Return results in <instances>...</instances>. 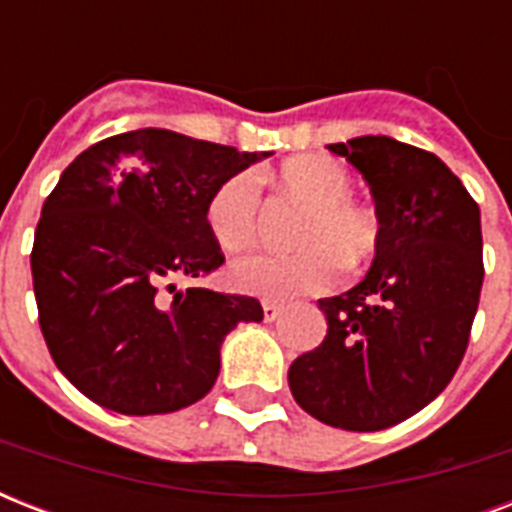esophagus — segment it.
Instances as JSON below:
<instances>
[{
	"instance_id": "34e87169",
	"label": "esophagus",
	"mask_w": 512,
	"mask_h": 512,
	"mask_svg": "<svg viewBox=\"0 0 512 512\" xmlns=\"http://www.w3.org/2000/svg\"><path fill=\"white\" fill-rule=\"evenodd\" d=\"M284 313V308L276 303H263V319L265 321H276Z\"/></svg>"
}]
</instances>
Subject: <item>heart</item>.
Wrapping results in <instances>:
<instances>
[{"label": "heart", "mask_w": 512, "mask_h": 512, "mask_svg": "<svg viewBox=\"0 0 512 512\" xmlns=\"http://www.w3.org/2000/svg\"><path fill=\"white\" fill-rule=\"evenodd\" d=\"M284 188L311 204L295 252H252L228 265V281L241 295L263 300H292L332 287L345 265H358L380 244V220L372 209L348 199L353 177L332 156H292L276 170ZM260 185L252 172H236L209 196L204 220L212 239L228 252L255 239Z\"/></svg>", "instance_id": "b5f03b06"}]
</instances>
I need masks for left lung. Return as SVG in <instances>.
<instances>
[{
	"label": "left lung",
	"instance_id": "left-lung-1",
	"mask_svg": "<svg viewBox=\"0 0 512 512\" xmlns=\"http://www.w3.org/2000/svg\"><path fill=\"white\" fill-rule=\"evenodd\" d=\"M374 196L380 244L356 287L319 300L327 337L289 366V390L332 428L409 420L457 372L484 284L481 212L436 154L385 135L335 143Z\"/></svg>",
	"mask_w": 512,
	"mask_h": 512
}]
</instances>
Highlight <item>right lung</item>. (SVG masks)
<instances>
[{"label": "right lung", "instance_id": "1", "mask_svg": "<svg viewBox=\"0 0 512 512\" xmlns=\"http://www.w3.org/2000/svg\"><path fill=\"white\" fill-rule=\"evenodd\" d=\"M265 156L146 127L63 170L36 225L31 276L52 361L90 401L138 417L191 406L215 385L225 335L263 321L255 297L175 281L225 263L204 209Z\"/></svg>", "mask_w": 512, "mask_h": 512}]
</instances>
